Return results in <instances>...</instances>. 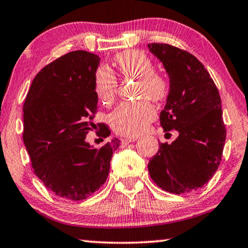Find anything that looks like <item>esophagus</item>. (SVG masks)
Returning <instances> with one entry per match:
<instances>
[{"label":"esophagus","instance_id":"34e87169","mask_svg":"<svg viewBox=\"0 0 248 248\" xmlns=\"http://www.w3.org/2000/svg\"><path fill=\"white\" fill-rule=\"evenodd\" d=\"M137 140V138H124L122 139V142H123L124 144H127V143H131V142H134Z\"/></svg>","mask_w":248,"mask_h":248}]
</instances>
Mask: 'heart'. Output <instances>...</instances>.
Listing matches in <instances>:
<instances>
[{"label": "heart", "instance_id": "heart-1", "mask_svg": "<svg viewBox=\"0 0 248 248\" xmlns=\"http://www.w3.org/2000/svg\"><path fill=\"white\" fill-rule=\"evenodd\" d=\"M115 64L124 78L139 80L138 97H148L159 101L167 96L168 82L164 77L155 73L152 61L140 50H125L115 56ZM94 93L103 104L113 103L117 94L115 74L104 66L94 74ZM155 110L148 100L121 104L110 115V125L118 134L135 137L143 132L155 120Z\"/></svg>", "mask_w": 248, "mask_h": 248}]
</instances>
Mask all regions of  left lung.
<instances>
[{
	"instance_id": "1",
	"label": "left lung",
	"mask_w": 248,
	"mask_h": 248,
	"mask_svg": "<svg viewBox=\"0 0 248 248\" xmlns=\"http://www.w3.org/2000/svg\"><path fill=\"white\" fill-rule=\"evenodd\" d=\"M169 77V93L160 125L178 137L159 144L148 164L152 181L166 192L183 194L205 185L218 169L226 127L221 99L203 64L186 50L168 44H148Z\"/></svg>"
}]
</instances>
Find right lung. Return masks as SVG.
Instances as JSON below:
<instances>
[{
	"label": "right lung",
	"instance_id": "add662e5",
	"mask_svg": "<svg viewBox=\"0 0 248 248\" xmlns=\"http://www.w3.org/2000/svg\"><path fill=\"white\" fill-rule=\"evenodd\" d=\"M100 59L76 50L49 63L32 80L23 104V142L33 171L49 191L80 201L98 191L108 177L120 140L93 148L86 141L96 128L98 97L94 74ZM98 137L107 138L105 124Z\"/></svg>",
	"mask_w": 248,
	"mask_h": 248
}]
</instances>
